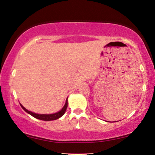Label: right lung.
<instances>
[{"label":"right lung","mask_w":155,"mask_h":155,"mask_svg":"<svg viewBox=\"0 0 155 155\" xmlns=\"http://www.w3.org/2000/svg\"><path fill=\"white\" fill-rule=\"evenodd\" d=\"M67 104H68V102H67V98L64 105L62 107V110H60L58 112L54 113V114H36V113L32 112H31V111H29L28 110H27V109H26L25 107L22 106V104H20V106L21 107V108H22L26 112H27L28 114L31 115V116L34 117V118L40 119V120H43V121H52V120H56V119L60 118L61 117H62L63 115H64V114L67 110Z\"/></svg>","instance_id":"add662e5"}]
</instances>
